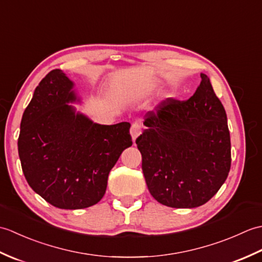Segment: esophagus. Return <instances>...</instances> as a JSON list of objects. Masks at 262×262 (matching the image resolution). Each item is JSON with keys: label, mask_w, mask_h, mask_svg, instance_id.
<instances>
[{"label": "esophagus", "mask_w": 262, "mask_h": 262, "mask_svg": "<svg viewBox=\"0 0 262 262\" xmlns=\"http://www.w3.org/2000/svg\"><path fill=\"white\" fill-rule=\"evenodd\" d=\"M141 130H142V126L138 124V122H134V124L132 125L130 127V135L133 137V141H136V138L140 136L141 134Z\"/></svg>", "instance_id": "obj_1"}]
</instances>
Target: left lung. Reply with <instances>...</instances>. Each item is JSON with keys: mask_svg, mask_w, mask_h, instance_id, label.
<instances>
[{"mask_svg": "<svg viewBox=\"0 0 262 262\" xmlns=\"http://www.w3.org/2000/svg\"><path fill=\"white\" fill-rule=\"evenodd\" d=\"M193 96L165 99L146 113L137 138L149 192L172 208L202 206L220 190L231 168V140L223 104L206 74Z\"/></svg>", "mask_w": 262, "mask_h": 262, "instance_id": "8db88e82", "label": "left lung"}]
</instances>
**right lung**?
I'll return each instance as SVG.
<instances>
[{
	"label": "right lung",
	"mask_w": 262,
	"mask_h": 262,
	"mask_svg": "<svg viewBox=\"0 0 262 262\" xmlns=\"http://www.w3.org/2000/svg\"><path fill=\"white\" fill-rule=\"evenodd\" d=\"M80 101L74 83L62 70H53L36 88L20 125L18 151L26 180L62 209L99 203L110 170L133 144L129 122L97 124L69 104Z\"/></svg>",
	"instance_id": "1"
}]
</instances>
